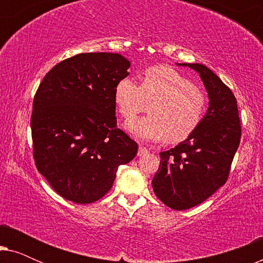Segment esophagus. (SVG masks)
<instances>
[{"mask_svg":"<svg viewBox=\"0 0 263 263\" xmlns=\"http://www.w3.org/2000/svg\"><path fill=\"white\" fill-rule=\"evenodd\" d=\"M149 151L146 148V147H142V146H140L139 147V152H138V156L139 157H142V156H145V154H147L148 153Z\"/></svg>","mask_w":263,"mask_h":263,"instance_id":"esophagus-1","label":"esophagus"}]
</instances>
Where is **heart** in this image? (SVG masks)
I'll return each mask as SVG.
<instances>
[{
    "label": "heart",
    "mask_w": 263,
    "mask_h": 263,
    "mask_svg": "<svg viewBox=\"0 0 263 263\" xmlns=\"http://www.w3.org/2000/svg\"><path fill=\"white\" fill-rule=\"evenodd\" d=\"M114 97L125 120L134 118L151 104L149 116L125 124L129 134L140 141L181 142L196 130L207 110L206 95L184 75L164 66L148 68L141 85L130 77L122 79Z\"/></svg>",
    "instance_id": "b5f03b06"
}]
</instances>
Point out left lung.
Here are the masks:
<instances>
[{"mask_svg":"<svg viewBox=\"0 0 263 263\" xmlns=\"http://www.w3.org/2000/svg\"><path fill=\"white\" fill-rule=\"evenodd\" d=\"M200 74L208 93V110L195 132L175 148L160 152L153 192L176 211L189 210L213 195L229 177L240 142V121L231 89L210 68L177 63Z\"/></svg>","mask_w":263,"mask_h":263,"instance_id":"1","label":"left lung"}]
</instances>
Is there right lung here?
Segmentation results:
<instances>
[{
	"label": "right lung",
	"instance_id": "1",
	"mask_svg": "<svg viewBox=\"0 0 263 263\" xmlns=\"http://www.w3.org/2000/svg\"><path fill=\"white\" fill-rule=\"evenodd\" d=\"M130 62L120 53H79L57 63L35 92L31 117L38 171L57 194L86 204L111 189L138 143L117 128L115 87Z\"/></svg>",
	"mask_w": 263,
	"mask_h": 263
}]
</instances>
